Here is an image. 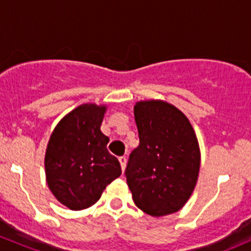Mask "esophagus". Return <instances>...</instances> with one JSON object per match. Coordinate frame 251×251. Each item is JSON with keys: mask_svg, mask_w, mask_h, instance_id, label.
Here are the masks:
<instances>
[{"mask_svg": "<svg viewBox=\"0 0 251 251\" xmlns=\"http://www.w3.org/2000/svg\"><path fill=\"white\" fill-rule=\"evenodd\" d=\"M119 161H120L121 168H123V171H124L125 170V166H126V156H120V157H119Z\"/></svg>", "mask_w": 251, "mask_h": 251, "instance_id": "esophagus-1", "label": "esophagus"}]
</instances>
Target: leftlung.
Masks as SVG:
<instances>
[{
  "label": "left lung",
  "mask_w": 251,
  "mask_h": 251,
  "mask_svg": "<svg viewBox=\"0 0 251 251\" xmlns=\"http://www.w3.org/2000/svg\"><path fill=\"white\" fill-rule=\"evenodd\" d=\"M140 144L125 170L135 204L152 217L181 209L196 186L201 153L188 119L160 100L135 106Z\"/></svg>",
  "instance_id": "8db88e82"
}]
</instances>
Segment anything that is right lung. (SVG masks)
I'll return each instance as SVG.
<instances>
[{"label": "right lung", "mask_w": 251, "mask_h": 251, "mask_svg": "<svg viewBox=\"0 0 251 251\" xmlns=\"http://www.w3.org/2000/svg\"><path fill=\"white\" fill-rule=\"evenodd\" d=\"M104 112L105 106H78L58 124L47 147V183L73 210L95 204L105 187L121 175L120 162L107 151L109 137L100 130Z\"/></svg>", "instance_id": "add662e5"}]
</instances>
